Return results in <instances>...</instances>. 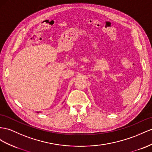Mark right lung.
Returning a JSON list of instances; mask_svg holds the SVG:
<instances>
[{"instance_id":"add662e5","label":"right lung","mask_w":152,"mask_h":152,"mask_svg":"<svg viewBox=\"0 0 152 152\" xmlns=\"http://www.w3.org/2000/svg\"><path fill=\"white\" fill-rule=\"evenodd\" d=\"M37 113H39V112H37Z\"/></svg>"}]
</instances>
